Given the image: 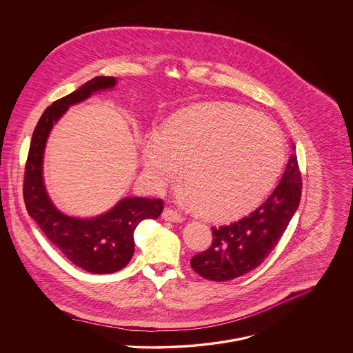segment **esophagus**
Segmentation results:
<instances>
[{
  "mask_svg": "<svg viewBox=\"0 0 353 353\" xmlns=\"http://www.w3.org/2000/svg\"><path fill=\"white\" fill-rule=\"evenodd\" d=\"M161 217L165 221H170V223H181V221H183V217L178 212L171 209V208H164V210L161 213Z\"/></svg>",
  "mask_w": 353,
  "mask_h": 353,
  "instance_id": "34e87169",
  "label": "esophagus"
}]
</instances>
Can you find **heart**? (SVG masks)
Segmentation results:
<instances>
[{"mask_svg":"<svg viewBox=\"0 0 353 353\" xmlns=\"http://www.w3.org/2000/svg\"><path fill=\"white\" fill-rule=\"evenodd\" d=\"M286 158L285 139L267 116L234 103L202 105L171 116L141 143L147 179L157 189L181 168L182 198L210 219L237 217L263 199Z\"/></svg>","mask_w":353,"mask_h":353,"instance_id":"heart-1","label":"heart"}]
</instances>
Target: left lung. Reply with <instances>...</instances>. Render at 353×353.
Here are the masks:
<instances>
[{"mask_svg": "<svg viewBox=\"0 0 353 353\" xmlns=\"http://www.w3.org/2000/svg\"><path fill=\"white\" fill-rule=\"evenodd\" d=\"M301 192L302 176L292 152L281 182L259 208L232 224L212 226L213 243L192 257V270L214 282L232 281L255 270L283 236L298 209Z\"/></svg>", "mask_w": 353, "mask_h": 353, "instance_id": "left-lung-1", "label": "left lung"}]
</instances>
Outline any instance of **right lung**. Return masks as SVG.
I'll use <instances>...</instances> for the list:
<instances>
[{
    "label": "right lung",
    "mask_w": 353,
    "mask_h": 353,
    "mask_svg": "<svg viewBox=\"0 0 353 353\" xmlns=\"http://www.w3.org/2000/svg\"><path fill=\"white\" fill-rule=\"evenodd\" d=\"M114 85L113 77H96L71 94L52 102L33 130L24 174L23 195L28 214L64 256L92 274H112L124 268L134 252L136 226L145 219H158L164 206L159 198L128 196L101 216L77 219L59 212L46 192L43 154L54 124L68 106L98 90L113 89Z\"/></svg>",
    "instance_id": "1"
}]
</instances>
